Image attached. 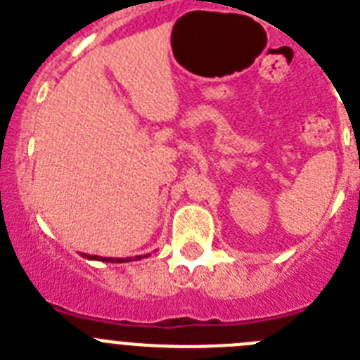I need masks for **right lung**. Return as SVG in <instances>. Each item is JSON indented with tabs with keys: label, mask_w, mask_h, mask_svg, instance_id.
Returning a JSON list of instances; mask_svg holds the SVG:
<instances>
[{
	"label": "right lung",
	"mask_w": 360,
	"mask_h": 360,
	"mask_svg": "<svg viewBox=\"0 0 360 360\" xmlns=\"http://www.w3.org/2000/svg\"><path fill=\"white\" fill-rule=\"evenodd\" d=\"M82 257L86 259H95V262H110V263H124V262H131V257H101V256H90V254H82ZM142 256H136L135 259H141ZM146 257V254H144Z\"/></svg>",
	"instance_id": "1"
}]
</instances>
